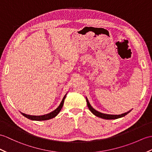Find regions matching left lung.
Masks as SVG:
<instances>
[{"label": "left lung", "instance_id": "8db88e82", "mask_svg": "<svg viewBox=\"0 0 152 152\" xmlns=\"http://www.w3.org/2000/svg\"><path fill=\"white\" fill-rule=\"evenodd\" d=\"M86 101H87V106L89 107V110L92 112V113H93L95 116H98V117H100L101 118H104V119H107V120H112V119H117L119 118L123 117V116H126V115H128L129 113L132 110H130L128 112L124 113L121 114V115H108V114H104L102 113H100L99 111H96V109H94L92 106H91L90 103L88 101L87 98L86 97Z\"/></svg>", "mask_w": 152, "mask_h": 152}]
</instances>
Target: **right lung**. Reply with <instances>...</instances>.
<instances>
[{"instance_id": "right-lung-1", "label": "right lung", "mask_w": 152, "mask_h": 152, "mask_svg": "<svg viewBox=\"0 0 152 152\" xmlns=\"http://www.w3.org/2000/svg\"><path fill=\"white\" fill-rule=\"evenodd\" d=\"M66 95H65L64 97H63V100L61 101V103H60L58 107V108H56L54 111H53L50 112V113L46 114L44 115H40V116H35V115H26L24 114L23 113H21L24 116H25L27 118L30 119L31 121H47V120H50L51 118H54L56 116H57L58 114L60 112V111L61 110V108L63 105V104H64V100L66 98Z\"/></svg>"}]
</instances>
